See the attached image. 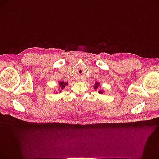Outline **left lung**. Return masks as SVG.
Returning <instances> with one entry per match:
<instances>
[{
  "label": "left lung",
  "mask_w": 159,
  "mask_h": 159,
  "mask_svg": "<svg viewBox=\"0 0 159 159\" xmlns=\"http://www.w3.org/2000/svg\"><path fill=\"white\" fill-rule=\"evenodd\" d=\"M99 82H96V83H95V86H94V89H97V88H98V86H99ZM99 93H103V92L102 91V90H99Z\"/></svg>",
  "instance_id": "8db88e82"
}]
</instances>
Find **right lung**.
Wrapping results in <instances>:
<instances>
[{
	"label": "right lung",
	"mask_w": 159,
	"mask_h": 159,
	"mask_svg": "<svg viewBox=\"0 0 159 159\" xmlns=\"http://www.w3.org/2000/svg\"><path fill=\"white\" fill-rule=\"evenodd\" d=\"M67 82H64V81H61L59 82V86L61 88V89H63L64 88H65V86H67Z\"/></svg>",
	"instance_id": "add662e5"
}]
</instances>
